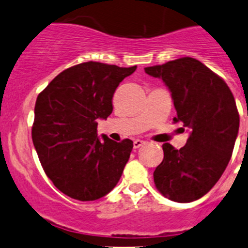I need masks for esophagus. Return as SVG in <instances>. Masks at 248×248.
I'll return each instance as SVG.
<instances>
[{"label": "esophagus", "mask_w": 248, "mask_h": 248, "mask_svg": "<svg viewBox=\"0 0 248 248\" xmlns=\"http://www.w3.org/2000/svg\"><path fill=\"white\" fill-rule=\"evenodd\" d=\"M145 144V141L144 140H139V139H137V140H134V142H133V146H134V149H139L140 146H142V145Z\"/></svg>", "instance_id": "esophagus-1"}]
</instances>
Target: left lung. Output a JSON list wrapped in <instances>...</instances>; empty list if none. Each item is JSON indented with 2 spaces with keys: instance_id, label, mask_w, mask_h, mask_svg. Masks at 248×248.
<instances>
[{
  "instance_id": "obj_1",
  "label": "left lung",
  "mask_w": 248,
  "mask_h": 248,
  "mask_svg": "<svg viewBox=\"0 0 248 248\" xmlns=\"http://www.w3.org/2000/svg\"><path fill=\"white\" fill-rule=\"evenodd\" d=\"M145 72L168 86L177 114L172 121L189 131L181 149L162 145L164 158L154 171L156 188L170 201L194 202L216 185L231 161L240 124L234 96L221 77L192 57Z\"/></svg>"
}]
</instances>
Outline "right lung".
<instances>
[{
	"instance_id": "add662e5",
	"label": "right lung",
	"mask_w": 248,
	"mask_h": 248,
	"mask_svg": "<svg viewBox=\"0 0 248 248\" xmlns=\"http://www.w3.org/2000/svg\"><path fill=\"white\" fill-rule=\"evenodd\" d=\"M136 69L84 62L61 72L37 97L32 141L46 176L66 196L96 201L119 182L133 141L99 140L97 124L111 114L115 90Z\"/></svg>"
}]
</instances>
